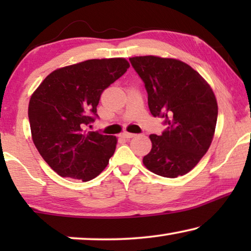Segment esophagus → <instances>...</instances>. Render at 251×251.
Segmentation results:
<instances>
[{
	"label": "esophagus",
	"instance_id": "1",
	"mask_svg": "<svg viewBox=\"0 0 251 251\" xmlns=\"http://www.w3.org/2000/svg\"><path fill=\"white\" fill-rule=\"evenodd\" d=\"M135 136H136L135 133H130V132H123L121 135V137H123V138H126V139L132 138V137H135Z\"/></svg>",
	"mask_w": 251,
	"mask_h": 251
}]
</instances>
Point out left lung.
I'll use <instances>...</instances> for the list:
<instances>
[{"mask_svg":"<svg viewBox=\"0 0 251 251\" xmlns=\"http://www.w3.org/2000/svg\"><path fill=\"white\" fill-rule=\"evenodd\" d=\"M129 59L145 83L151 114L164 118L168 126L161 136H150L152 150L144 156V166L162 177L186 175L214 138L218 114L214 91L181 60L157 56Z\"/></svg>","mask_w":251,"mask_h":251,"instance_id":"left-lung-1","label":"left lung"}]
</instances>
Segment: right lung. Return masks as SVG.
<instances>
[{"label": "right lung", "mask_w": 251, "mask_h": 251, "mask_svg": "<svg viewBox=\"0 0 251 251\" xmlns=\"http://www.w3.org/2000/svg\"><path fill=\"white\" fill-rule=\"evenodd\" d=\"M129 66L126 58H104L57 68L30 96L33 143L59 176L88 181L107 167L118 138L87 132L84 126L97 116L102 91Z\"/></svg>", "instance_id": "add662e5"}]
</instances>
